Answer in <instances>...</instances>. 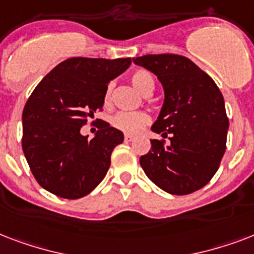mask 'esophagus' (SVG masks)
Segmentation results:
<instances>
[{"mask_svg":"<svg viewBox=\"0 0 254 254\" xmlns=\"http://www.w3.org/2000/svg\"><path fill=\"white\" fill-rule=\"evenodd\" d=\"M124 139H125V142H131V141L134 139V137H133V135L125 134V137H124Z\"/></svg>","mask_w":254,"mask_h":254,"instance_id":"esophagus-1","label":"esophagus"}]
</instances>
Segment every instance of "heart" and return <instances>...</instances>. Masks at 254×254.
<instances>
[{
    "label": "heart",
    "instance_id": "1",
    "mask_svg": "<svg viewBox=\"0 0 254 254\" xmlns=\"http://www.w3.org/2000/svg\"><path fill=\"white\" fill-rule=\"evenodd\" d=\"M131 84L142 95H150L154 91V80L147 71L138 69L130 77ZM112 99V85H108L104 93V105L108 107ZM150 123V117L145 112H120L111 119L112 127L127 134H137Z\"/></svg>",
    "mask_w": 254,
    "mask_h": 254
}]
</instances>
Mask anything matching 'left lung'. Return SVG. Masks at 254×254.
Listing matches in <instances>:
<instances>
[{"mask_svg": "<svg viewBox=\"0 0 254 254\" xmlns=\"http://www.w3.org/2000/svg\"><path fill=\"white\" fill-rule=\"evenodd\" d=\"M137 65L157 75L165 101L151 130L169 141L151 139L139 158L154 185L173 195H189L216 174L227 147L229 121L224 99L212 77L189 58L175 54L143 55Z\"/></svg>", "mask_w": 254, "mask_h": 254, "instance_id": "1", "label": "left lung"}]
</instances>
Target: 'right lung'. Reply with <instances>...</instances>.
I'll return each mask as SVG.
<instances>
[{"mask_svg": "<svg viewBox=\"0 0 254 254\" xmlns=\"http://www.w3.org/2000/svg\"><path fill=\"white\" fill-rule=\"evenodd\" d=\"M130 58H71L46 75L22 113V149L37 182L59 197L79 199L107 175L124 133L103 121L92 139L80 129L103 111L108 83L129 68Z\"/></svg>", "mask_w": 254, "mask_h": 254, "instance_id": "1", "label": "right lung"}]
</instances>
